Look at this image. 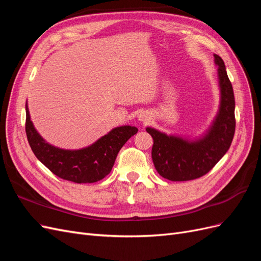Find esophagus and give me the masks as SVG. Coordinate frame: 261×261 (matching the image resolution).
Instances as JSON below:
<instances>
[{
	"label": "esophagus",
	"instance_id": "1",
	"mask_svg": "<svg viewBox=\"0 0 261 261\" xmlns=\"http://www.w3.org/2000/svg\"><path fill=\"white\" fill-rule=\"evenodd\" d=\"M138 120L141 121V122H144V123H147V122H149V120H150V115H149L147 112H141V113L138 115Z\"/></svg>",
	"mask_w": 261,
	"mask_h": 261
}]
</instances>
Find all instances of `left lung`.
Returning <instances> with one entry per match:
<instances>
[{
  "label": "left lung",
  "mask_w": 261,
  "mask_h": 261,
  "mask_svg": "<svg viewBox=\"0 0 261 261\" xmlns=\"http://www.w3.org/2000/svg\"><path fill=\"white\" fill-rule=\"evenodd\" d=\"M220 87V107L209 129L195 140L167 135L152 127L146 130L153 138L151 156L159 174L173 181L203 176L230 148L235 133V99L223 60L215 54Z\"/></svg>",
  "instance_id": "left-lung-1"
}]
</instances>
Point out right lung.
Returning a JSON list of instances; mask_svg holds the SVG:
<instances>
[{"instance_id": "1", "label": "right lung", "mask_w": 261, "mask_h": 261, "mask_svg": "<svg viewBox=\"0 0 261 261\" xmlns=\"http://www.w3.org/2000/svg\"><path fill=\"white\" fill-rule=\"evenodd\" d=\"M137 132L135 126H120L86 148L61 149L39 135L26 103V135L33 152L53 174L74 183H94L105 178L111 172L118 151Z\"/></svg>"}]
</instances>
